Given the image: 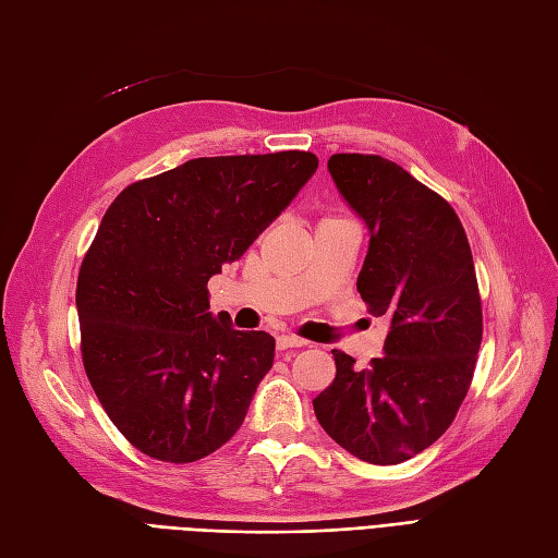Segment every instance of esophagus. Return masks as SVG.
<instances>
[{
  "mask_svg": "<svg viewBox=\"0 0 558 558\" xmlns=\"http://www.w3.org/2000/svg\"><path fill=\"white\" fill-rule=\"evenodd\" d=\"M307 342L302 340V337H295V335H279L277 337V349L283 351V349H298V347H305Z\"/></svg>",
  "mask_w": 558,
  "mask_h": 558,
  "instance_id": "obj_1",
  "label": "esophagus"
}]
</instances>
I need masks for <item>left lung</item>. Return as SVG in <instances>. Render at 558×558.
Wrapping results in <instances>:
<instances>
[{
  "label": "left lung",
  "mask_w": 558,
  "mask_h": 558,
  "mask_svg": "<svg viewBox=\"0 0 558 558\" xmlns=\"http://www.w3.org/2000/svg\"><path fill=\"white\" fill-rule=\"evenodd\" d=\"M328 170L369 228L356 289L391 330L365 369L332 349L314 412L349 453L396 465L428 449L468 396L484 328L475 263L453 207L393 160L335 154Z\"/></svg>",
  "instance_id": "left-lung-1"
}]
</instances>
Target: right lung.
Returning a JSON list of instances; mask_svg holds the SVG:
<instances>
[{
	"label": "right lung",
	"instance_id": "right-lung-1",
	"mask_svg": "<svg viewBox=\"0 0 558 558\" xmlns=\"http://www.w3.org/2000/svg\"><path fill=\"white\" fill-rule=\"evenodd\" d=\"M310 150L195 158L130 183L76 281L81 359L125 440L193 463L244 424L275 337L211 316V275L238 260L316 172Z\"/></svg>",
	"mask_w": 558,
	"mask_h": 558
}]
</instances>
